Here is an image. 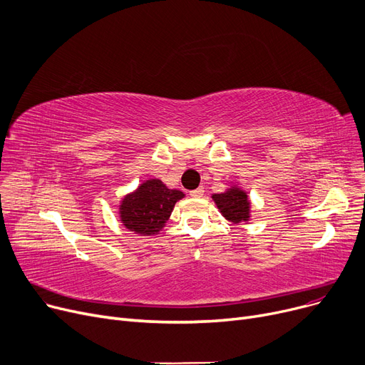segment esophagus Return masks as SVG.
Wrapping results in <instances>:
<instances>
[{
    "mask_svg": "<svg viewBox=\"0 0 365 365\" xmlns=\"http://www.w3.org/2000/svg\"><path fill=\"white\" fill-rule=\"evenodd\" d=\"M189 195L194 197V198H201V197L204 195V187L200 186V187H197V189H194V190H190Z\"/></svg>",
    "mask_w": 365,
    "mask_h": 365,
    "instance_id": "obj_1",
    "label": "esophagus"
}]
</instances>
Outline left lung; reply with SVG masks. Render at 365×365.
I'll return each mask as SVG.
<instances>
[{
	"label": "left lung",
	"mask_w": 365,
	"mask_h": 365,
	"mask_svg": "<svg viewBox=\"0 0 365 365\" xmlns=\"http://www.w3.org/2000/svg\"><path fill=\"white\" fill-rule=\"evenodd\" d=\"M212 198L226 220L238 225L250 219V201L241 187L231 186L222 194H213Z\"/></svg>",
	"instance_id": "obj_1"
}]
</instances>
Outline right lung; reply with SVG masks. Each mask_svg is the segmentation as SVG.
<instances>
[{"instance_id":"1","label":"right lung","mask_w":365,"mask_h":365,"mask_svg":"<svg viewBox=\"0 0 365 365\" xmlns=\"http://www.w3.org/2000/svg\"><path fill=\"white\" fill-rule=\"evenodd\" d=\"M183 197V192L168 189L160 179H149L123 198L120 219L134 234H158L165 226L175 204Z\"/></svg>"}]
</instances>
